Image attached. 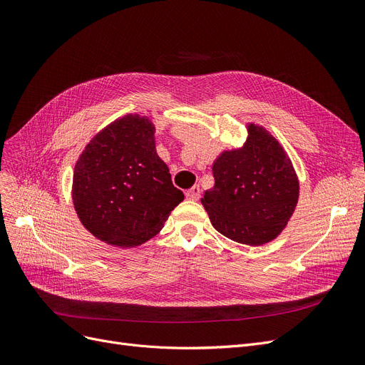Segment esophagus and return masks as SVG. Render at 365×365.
Listing matches in <instances>:
<instances>
[{
	"mask_svg": "<svg viewBox=\"0 0 365 365\" xmlns=\"http://www.w3.org/2000/svg\"><path fill=\"white\" fill-rule=\"evenodd\" d=\"M185 199L188 200H199L200 199V187L195 185L185 192Z\"/></svg>",
	"mask_w": 365,
	"mask_h": 365,
	"instance_id": "esophagus-1",
	"label": "esophagus"
}]
</instances>
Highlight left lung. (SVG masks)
<instances>
[{"label": "left lung", "instance_id": "left-lung-1", "mask_svg": "<svg viewBox=\"0 0 365 365\" xmlns=\"http://www.w3.org/2000/svg\"><path fill=\"white\" fill-rule=\"evenodd\" d=\"M239 150L214 162V187L202 205L221 235L239 244L263 245L282 232L299 200V180L287 153L255 125Z\"/></svg>", "mask_w": 365, "mask_h": 365}]
</instances>
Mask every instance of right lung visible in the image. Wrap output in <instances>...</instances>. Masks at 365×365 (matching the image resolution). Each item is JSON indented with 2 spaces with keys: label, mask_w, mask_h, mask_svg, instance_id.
Returning <instances> with one entry per match:
<instances>
[{
  "label": "right lung",
  "mask_w": 365,
  "mask_h": 365,
  "mask_svg": "<svg viewBox=\"0 0 365 365\" xmlns=\"http://www.w3.org/2000/svg\"><path fill=\"white\" fill-rule=\"evenodd\" d=\"M184 195L155 153L147 117L125 115L102 129L76 163L73 202L99 240L130 248L158 235Z\"/></svg>",
  "instance_id": "1"
}]
</instances>
